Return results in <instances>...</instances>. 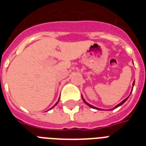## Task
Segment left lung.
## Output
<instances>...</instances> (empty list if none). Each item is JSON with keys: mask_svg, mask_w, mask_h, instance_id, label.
<instances>
[{"mask_svg": "<svg viewBox=\"0 0 146 146\" xmlns=\"http://www.w3.org/2000/svg\"><path fill=\"white\" fill-rule=\"evenodd\" d=\"M134 83H135V80H134V82H133V86H134ZM132 91H133V90H132ZM132 91H131V92H132ZM129 96H130V95H129ZM129 96H128V97L127 98H125L124 100H123V101H122V102H120V104H118L117 105H116L115 107H114V108H113L115 109V108H118V107H120V105H122L123 104V103H124L125 102H126V101H127V99H128V98L129 97ZM82 100H83V102H84V103L86 104H87V105H88V106L89 107H90V108H94V109H97V110H102V109L101 108H96V107H95V106H93V105H92V104H89V103H88V102H86V100L84 99V98H83V97H82ZM113 109V108H112Z\"/></svg>", "mask_w": 146, "mask_h": 146, "instance_id": "8db88e82", "label": "left lung"}]
</instances>
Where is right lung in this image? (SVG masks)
I'll list each match as a JSON object with an SVG mask.
<instances>
[{
	"instance_id": "right-lung-1",
	"label": "right lung",
	"mask_w": 146,
	"mask_h": 146,
	"mask_svg": "<svg viewBox=\"0 0 146 146\" xmlns=\"http://www.w3.org/2000/svg\"><path fill=\"white\" fill-rule=\"evenodd\" d=\"M59 100H60V98H59V99H58V101H57V103H56V104H55L54 105V106H53L52 108H54V107L55 105H57V103H58V102H59ZM51 108H50V109H51Z\"/></svg>"
}]
</instances>
